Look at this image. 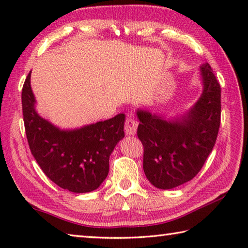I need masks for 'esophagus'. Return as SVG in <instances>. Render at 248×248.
<instances>
[{"instance_id":"obj_1","label":"esophagus","mask_w":248,"mask_h":248,"mask_svg":"<svg viewBox=\"0 0 248 248\" xmlns=\"http://www.w3.org/2000/svg\"><path fill=\"white\" fill-rule=\"evenodd\" d=\"M137 129H138V123L132 118H128L125 120L124 124V131L129 136H134L137 133Z\"/></svg>"}]
</instances>
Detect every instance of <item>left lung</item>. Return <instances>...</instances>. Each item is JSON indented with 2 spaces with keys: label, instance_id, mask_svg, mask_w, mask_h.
Instances as JSON below:
<instances>
[{
  "label": "left lung",
  "instance_id": "obj_1",
  "mask_svg": "<svg viewBox=\"0 0 248 248\" xmlns=\"http://www.w3.org/2000/svg\"><path fill=\"white\" fill-rule=\"evenodd\" d=\"M202 93L183 115L137 109L138 137L144 146L143 170L158 189H171L199 173L217 141L221 119V87L209 63L200 65Z\"/></svg>",
  "mask_w": 248,
  "mask_h": 248
}]
</instances>
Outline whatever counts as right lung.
Here are the masks:
<instances>
[{"label":"right lung","instance_id":"1","mask_svg":"<svg viewBox=\"0 0 248 248\" xmlns=\"http://www.w3.org/2000/svg\"><path fill=\"white\" fill-rule=\"evenodd\" d=\"M29 72L22 91L25 130L31 154L40 169L59 187L77 194L100 186L109 171V156L124 138L125 115L61 129L41 117L31 86Z\"/></svg>","mask_w":248,"mask_h":248}]
</instances>
